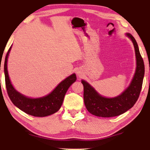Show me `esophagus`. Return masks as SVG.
Listing matches in <instances>:
<instances>
[{"label": "esophagus", "mask_w": 150, "mask_h": 150, "mask_svg": "<svg viewBox=\"0 0 150 150\" xmlns=\"http://www.w3.org/2000/svg\"><path fill=\"white\" fill-rule=\"evenodd\" d=\"M80 73H79V71H78V72H77V74H78L79 75H80Z\"/></svg>", "instance_id": "1"}]
</instances>
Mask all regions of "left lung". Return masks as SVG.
I'll use <instances>...</instances> for the list:
<instances>
[{
	"mask_svg": "<svg viewBox=\"0 0 150 150\" xmlns=\"http://www.w3.org/2000/svg\"><path fill=\"white\" fill-rule=\"evenodd\" d=\"M126 35L133 43L137 59L136 71L129 86L119 96L108 98L100 96L88 82H81L84 86L86 108L93 115L101 117L120 115L132 108L138 100L144 75V64L135 38L130 33H126Z\"/></svg>",
	"mask_w": 150,
	"mask_h": 150,
	"instance_id": "1",
	"label": "left lung"
}]
</instances>
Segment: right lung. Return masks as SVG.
Instances as JSON below:
<instances>
[{
  "label": "right lung",
  "instance_id": "1",
  "mask_svg": "<svg viewBox=\"0 0 150 150\" xmlns=\"http://www.w3.org/2000/svg\"><path fill=\"white\" fill-rule=\"evenodd\" d=\"M11 47V46L9 47L6 55L4 73L6 90L13 104L22 111L34 117L48 116L59 111L62 106L67 90L77 79L75 73L60 82L52 93L46 97L39 98H30L25 97L15 90L9 80L7 61Z\"/></svg>",
  "mask_w": 150,
  "mask_h": 150
}]
</instances>
